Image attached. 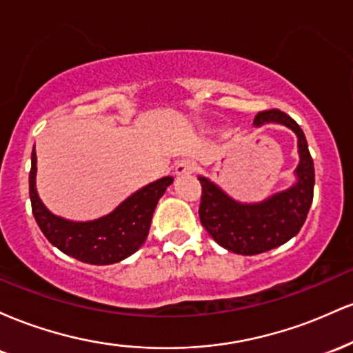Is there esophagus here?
Segmentation results:
<instances>
[{
	"mask_svg": "<svg viewBox=\"0 0 353 353\" xmlns=\"http://www.w3.org/2000/svg\"><path fill=\"white\" fill-rule=\"evenodd\" d=\"M194 171H196V164L189 159L181 161V163H177V165H176L177 176H189V174H192Z\"/></svg>",
	"mask_w": 353,
	"mask_h": 353,
	"instance_id": "34e87169",
	"label": "esophagus"
}]
</instances>
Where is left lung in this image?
Returning a JSON list of instances; mask_svg holds the SVG:
<instances>
[{"mask_svg": "<svg viewBox=\"0 0 353 353\" xmlns=\"http://www.w3.org/2000/svg\"><path fill=\"white\" fill-rule=\"evenodd\" d=\"M279 123L295 132L299 143V161L292 188L267 197L257 204H242L229 197L219 185L199 176L202 196L199 217L210 237L230 252L255 255L285 244L305 222L314 199V161L303 131L290 116L279 109L261 111L254 125Z\"/></svg>", "mask_w": 353, "mask_h": 353, "instance_id": "1", "label": "left lung"}]
</instances>
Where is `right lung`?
Wrapping results in <instances>:
<instances>
[{
    "label": "right lung",
    "mask_w": 353,
    "mask_h": 353,
    "mask_svg": "<svg viewBox=\"0 0 353 353\" xmlns=\"http://www.w3.org/2000/svg\"><path fill=\"white\" fill-rule=\"evenodd\" d=\"M172 177H163L136 190L117 208L94 221L74 222L50 212L36 190V152H31L30 199L33 216L41 232L61 252L92 265H109L124 261L144 244L152 214Z\"/></svg>",
    "instance_id": "add662e5"
}]
</instances>
